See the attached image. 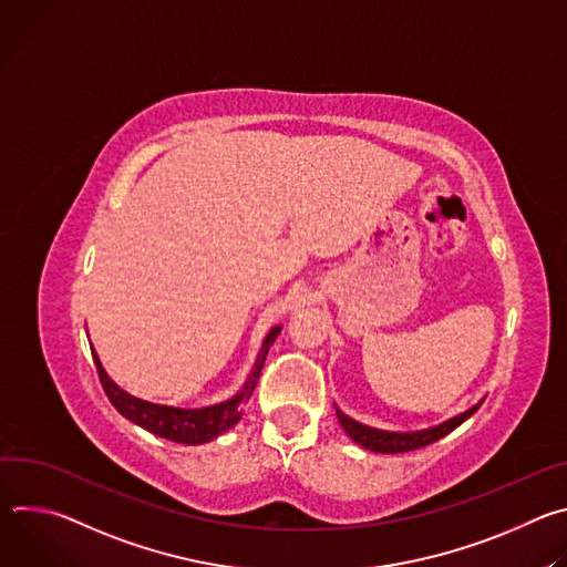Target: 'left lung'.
<instances>
[{
  "mask_svg": "<svg viewBox=\"0 0 567 567\" xmlns=\"http://www.w3.org/2000/svg\"><path fill=\"white\" fill-rule=\"evenodd\" d=\"M477 409H480V403H477V406L468 409L466 413H462V415H457V417H453V420H449V422H444L435 429L420 431V433H385V431H377V429H370V426H363V424L350 420L339 409H337V415H339V422L346 429V433L357 444H361L363 449H370L374 453H409V451L424 449V446L442 440L444 435L455 431L462 422H466Z\"/></svg>",
  "mask_w": 567,
  "mask_h": 567,
  "instance_id": "1",
  "label": "left lung"
}]
</instances>
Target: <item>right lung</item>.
<instances>
[{"label": "right lung", "instance_id": "1", "mask_svg": "<svg viewBox=\"0 0 567 567\" xmlns=\"http://www.w3.org/2000/svg\"><path fill=\"white\" fill-rule=\"evenodd\" d=\"M280 328H274L262 346V352L256 361V368L247 381V385L241 388V392L224 403H217V406H208V409H197V411H186V409H171V406H156V403L136 399L132 394H127L125 390H121L103 370L96 352L92 350L96 370H99V379L101 385L107 394V399L112 401V406L127 417L130 422L143 426L145 431L166 437L171 442H179V444H204L210 442L213 437L221 435L224 431H228L230 426L237 424V420L241 417V403H247L249 396L254 394L267 352H269V343H274V339L278 337Z\"/></svg>", "mask_w": 567, "mask_h": 567}]
</instances>
